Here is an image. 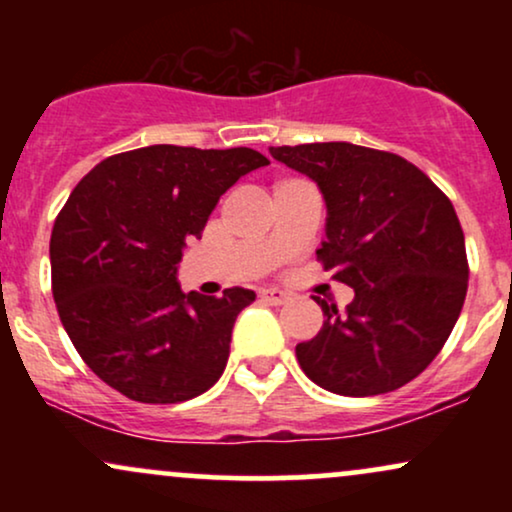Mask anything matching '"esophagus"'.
Returning a JSON list of instances; mask_svg holds the SVG:
<instances>
[{
    "instance_id": "esophagus-1",
    "label": "esophagus",
    "mask_w": 512,
    "mask_h": 512,
    "mask_svg": "<svg viewBox=\"0 0 512 512\" xmlns=\"http://www.w3.org/2000/svg\"><path fill=\"white\" fill-rule=\"evenodd\" d=\"M260 298L264 303H272V305H284L289 301V293L281 291V289H262Z\"/></svg>"
}]
</instances>
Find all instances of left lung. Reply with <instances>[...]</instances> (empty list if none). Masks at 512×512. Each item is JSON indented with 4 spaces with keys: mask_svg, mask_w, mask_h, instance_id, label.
Returning <instances> with one entry per match:
<instances>
[{
    "mask_svg": "<svg viewBox=\"0 0 512 512\" xmlns=\"http://www.w3.org/2000/svg\"><path fill=\"white\" fill-rule=\"evenodd\" d=\"M276 161L317 182L327 240L317 250L354 289L322 330L296 346L303 373L334 395H385L424 373L467 296L469 264L455 207L407 158L349 142L272 146Z\"/></svg>",
    "mask_w": 512,
    "mask_h": 512,
    "instance_id": "1",
    "label": "left lung"
}]
</instances>
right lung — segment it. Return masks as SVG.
Instances as JSON below:
<instances>
[{
    "mask_svg": "<svg viewBox=\"0 0 512 512\" xmlns=\"http://www.w3.org/2000/svg\"><path fill=\"white\" fill-rule=\"evenodd\" d=\"M262 166L245 146L154 144L105 158L74 187L52 226V296L103 383L134 402L178 404L221 378L255 291L182 293L178 264L223 192Z\"/></svg>",
    "mask_w": 512,
    "mask_h": 512,
    "instance_id": "1",
    "label": "right lung"
}]
</instances>
